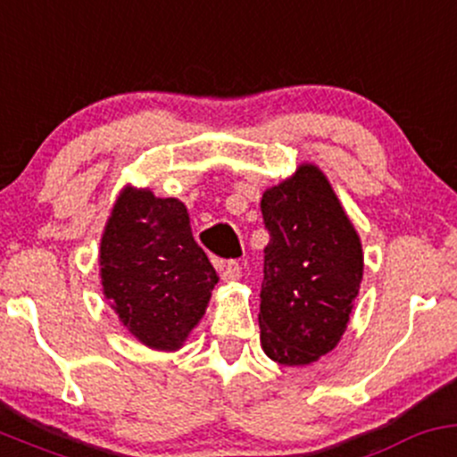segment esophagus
<instances>
[{
	"mask_svg": "<svg viewBox=\"0 0 457 457\" xmlns=\"http://www.w3.org/2000/svg\"><path fill=\"white\" fill-rule=\"evenodd\" d=\"M215 266H218L220 277H222L224 281H237V278L242 277V266H239L235 259H228V262H218Z\"/></svg>",
	"mask_w": 457,
	"mask_h": 457,
	"instance_id": "1",
	"label": "esophagus"
}]
</instances>
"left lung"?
Segmentation results:
<instances>
[{
  "mask_svg": "<svg viewBox=\"0 0 457 457\" xmlns=\"http://www.w3.org/2000/svg\"><path fill=\"white\" fill-rule=\"evenodd\" d=\"M262 215L263 248L259 305L262 346L283 366H305L336 348L360 292L364 254L340 200L316 165L268 189Z\"/></svg>",
  "mask_w": 457,
  "mask_h": 457,
  "instance_id": "1",
  "label": "left lung"
}]
</instances>
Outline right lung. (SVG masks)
<instances>
[{
	"label": "right lung",
	"instance_id": "obj_1",
	"mask_svg": "<svg viewBox=\"0 0 457 457\" xmlns=\"http://www.w3.org/2000/svg\"><path fill=\"white\" fill-rule=\"evenodd\" d=\"M102 286L120 320L150 348L174 351L204 316L218 272L176 198L126 187L100 246Z\"/></svg>",
	"mask_w": 457,
	"mask_h": 457
}]
</instances>
